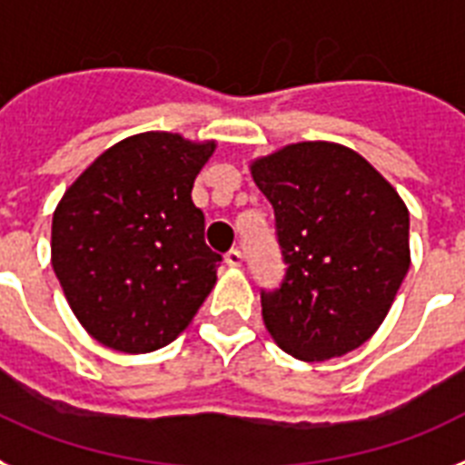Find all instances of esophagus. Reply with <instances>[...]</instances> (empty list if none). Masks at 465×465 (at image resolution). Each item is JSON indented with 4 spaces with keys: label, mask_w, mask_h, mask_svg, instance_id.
<instances>
[{
    "label": "esophagus",
    "mask_w": 465,
    "mask_h": 465,
    "mask_svg": "<svg viewBox=\"0 0 465 465\" xmlns=\"http://www.w3.org/2000/svg\"><path fill=\"white\" fill-rule=\"evenodd\" d=\"M242 261H244V256H242L240 249H230L228 254H225V263H228V266H232V268L242 266Z\"/></svg>",
    "instance_id": "1"
}]
</instances>
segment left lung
<instances>
[{"instance_id":"1","label":"left lung","mask_w":465,"mask_h":465,"mask_svg":"<svg viewBox=\"0 0 465 465\" xmlns=\"http://www.w3.org/2000/svg\"><path fill=\"white\" fill-rule=\"evenodd\" d=\"M275 213L285 278L261 290L280 349L325 361L361 347L385 321L409 256V211L363 156L332 142H299L252 163Z\"/></svg>"}]
</instances>
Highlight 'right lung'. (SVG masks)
<instances>
[{
  "label": "right lung",
  "mask_w": 465,
  "mask_h": 465,
  "mask_svg": "<svg viewBox=\"0 0 465 465\" xmlns=\"http://www.w3.org/2000/svg\"><path fill=\"white\" fill-rule=\"evenodd\" d=\"M213 142L142 133L106 149L54 211L52 266L83 328L104 347L171 344L216 285L192 185Z\"/></svg>",
  "instance_id": "right-lung-1"
}]
</instances>
